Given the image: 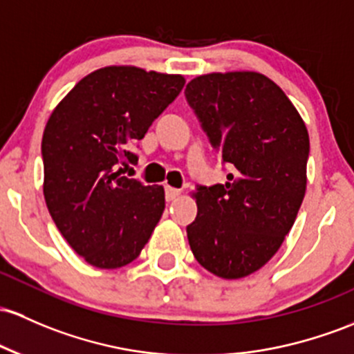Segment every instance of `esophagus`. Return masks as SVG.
<instances>
[{"label":"esophagus","instance_id":"esophagus-1","mask_svg":"<svg viewBox=\"0 0 354 354\" xmlns=\"http://www.w3.org/2000/svg\"><path fill=\"white\" fill-rule=\"evenodd\" d=\"M180 195H181V189L173 188V186H166V201L176 200Z\"/></svg>","mask_w":354,"mask_h":354}]
</instances>
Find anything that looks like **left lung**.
<instances>
[{
  "mask_svg": "<svg viewBox=\"0 0 354 354\" xmlns=\"http://www.w3.org/2000/svg\"><path fill=\"white\" fill-rule=\"evenodd\" d=\"M186 100L232 168L227 183L198 186L186 227L193 255L221 279H242L274 257L306 195L309 134L277 84L259 72H213Z\"/></svg>",
  "mask_w": 354,
  "mask_h": 354,
  "instance_id": "8db88e82",
  "label": "left lung"
}]
</instances>
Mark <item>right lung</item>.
<instances>
[{
	"label": "right lung",
	"mask_w": 354,
	"mask_h": 354,
	"mask_svg": "<svg viewBox=\"0 0 354 354\" xmlns=\"http://www.w3.org/2000/svg\"><path fill=\"white\" fill-rule=\"evenodd\" d=\"M183 75L111 65L84 77L53 109L44 139V196L68 245L91 266L139 257L165 212V188L120 176L131 146L176 99Z\"/></svg>",
	"instance_id": "1"
}]
</instances>
